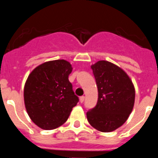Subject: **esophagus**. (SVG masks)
Listing matches in <instances>:
<instances>
[{"label":"esophagus","mask_w":158,"mask_h":158,"mask_svg":"<svg viewBox=\"0 0 158 158\" xmlns=\"http://www.w3.org/2000/svg\"><path fill=\"white\" fill-rule=\"evenodd\" d=\"M84 100H85V96H81V97H80V102H81V103H83Z\"/></svg>","instance_id":"obj_1"}]
</instances>
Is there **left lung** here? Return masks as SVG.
Returning <instances> with one entry per match:
<instances>
[{
  "label": "left lung",
  "instance_id": "1",
  "mask_svg": "<svg viewBox=\"0 0 158 158\" xmlns=\"http://www.w3.org/2000/svg\"><path fill=\"white\" fill-rule=\"evenodd\" d=\"M91 68L98 88V100L87 112V119L97 131L111 132L120 127L133 110L135 86L127 73L111 62L101 60Z\"/></svg>",
  "mask_w": 158,
  "mask_h": 158
}]
</instances>
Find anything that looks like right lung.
Returning <instances> with one entry per match:
<instances>
[{
    "label": "right lung",
    "mask_w": 158,
    "mask_h": 158,
    "mask_svg": "<svg viewBox=\"0 0 158 158\" xmlns=\"http://www.w3.org/2000/svg\"><path fill=\"white\" fill-rule=\"evenodd\" d=\"M72 69L65 60H54L38 65L29 74L23 89L24 104L39 127L53 130L62 126L77 104L69 81Z\"/></svg>",
    "instance_id": "add662e5"
}]
</instances>
